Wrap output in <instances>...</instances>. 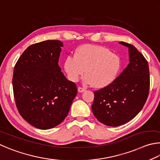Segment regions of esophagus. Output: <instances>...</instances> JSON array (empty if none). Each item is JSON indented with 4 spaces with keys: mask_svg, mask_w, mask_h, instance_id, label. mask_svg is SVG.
<instances>
[{
    "mask_svg": "<svg viewBox=\"0 0 160 160\" xmlns=\"http://www.w3.org/2000/svg\"><path fill=\"white\" fill-rule=\"evenodd\" d=\"M86 89L82 88V87H78V92H79V93H83V91H85Z\"/></svg>",
    "mask_w": 160,
    "mask_h": 160,
    "instance_id": "esophagus-1",
    "label": "esophagus"
}]
</instances>
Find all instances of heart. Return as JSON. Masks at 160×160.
Listing matches in <instances>:
<instances>
[{
  "instance_id": "obj_1",
  "label": "heart",
  "mask_w": 160,
  "mask_h": 160,
  "mask_svg": "<svg viewBox=\"0 0 160 160\" xmlns=\"http://www.w3.org/2000/svg\"><path fill=\"white\" fill-rule=\"evenodd\" d=\"M122 66L120 56L100 45H82L74 56L69 55L64 68L69 79L76 82L84 72L83 81L94 88H103L114 82Z\"/></svg>"
}]
</instances>
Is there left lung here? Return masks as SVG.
<instances>
[{
    "mask_svg": "<svg viewBox=\"0 0 160 160\" xmlns=\"http://www.w3.org/2000/svg\"><path fill=\"white\" fill-rule=\"evenodd\" d=\"M128 48L129 63L113 83L94 92L92 111L100 122L119 127L133 119L143 108L150 88L147 60L133 45L119 42Z\"/></svg>",
    "mask_w": 160,
    "mask_h": 160,
    "instance_id": "8db88e82",
    "label": "left lung"
}]
</instances>
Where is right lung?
I'll list each match as a JSON object with an SVG mask.
<instances>
[{
    "label": "right lung",
    "instance_id": "add662e5",
    "mask_svg": "<svg viewBox=\"0 0 160 160\" xmlns=\"http://www.w3.org/2000/svg\"><path fill=\"white\" fill-rule=\"evenodd\" d=\"M62 42L47 40L27 48L14 68V96L20 115L33 127L50 129L65 119L77 94L61 72Z\"/></svg>",
    "mask_w": 160,
    "mask_h": 160
}]
</instances>
